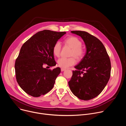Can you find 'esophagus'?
Listing matches in <instances>:
<instances>
[{"label": "esophagus", "instance_id": "34e87169", "mask_svg": "<svg viewBox=\"0 0 126 126\" xmlns=\"http://www.w3.org/2000/svg\"><path fill=\"white\" fill-rule=\"evenodd\" d=\"M66 69H64V68H61V71L62 72V71H65Z\"/></svg>", "mask_w": 126, "mask_h": 126}]
</instances>
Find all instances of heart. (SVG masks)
I'll return each mask as SVG.
<instances>
[{
  "instance_id": "b5f03b06",
  "label": "heart",
  "mask_w": 126,
  "mask_h": 126,
  "mask_svg": "<svg viewBox=\"0 0 126 126\" xmlns=\"http://www.w3.org/2000/svg\"><path fill=\"white\" fill-rule=\"evenodd\" d=\"M65 43L72 48L70 54V58H61L58 60V64L59 67L62 68H67L73 66L76 63V59L78 60H81L84 56L85 51L81 46V41L76 37L70 36L65 39ZM62 46L60 41L55 43L53 47V54L56 57H59L61 51Z\"/></svg>"
}]
</instances>
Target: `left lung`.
Instances as JSON below:
<instances>
[{
	"instance_id": "1",
	"label": "left lung",
	"mask_w": 126,
	"mask_h": 126,
	"mask_svg": "<svg viewBox=\"0 0 126 126\" xmlns=\"http://www.w3.org/2000/svg\"><path fill=\"white\" fill-rule=\"evenodd\" d=\"M83 39L87 52L75 67L68 84L71 91L79 99L85 101L98 96L103 90L111 76L109 56L102 42L86 31H72Z\"/></svg>"
}]
</instances>
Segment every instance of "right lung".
Instances as JSON below:
<instances>
[{
    "label": "right lung",
    "mask_w": 126,
    "mask_h": 126,
    "mask_svg": "<svg viewBox=\"0 0 126 126\" xmlns=\"http://www.w3.org/2000/svg\"><path fill=\"white\" fill-rule=\"evenodd\" d=\"M66 33L49 30L39 31L21 47L15 63L16 79L21 88L28 95L38 97L53 88L61 69H47L44 66L56 65L53 47Z\"/></svg>",
    "instance_id": "right-lung-1"
}]
</instances>
